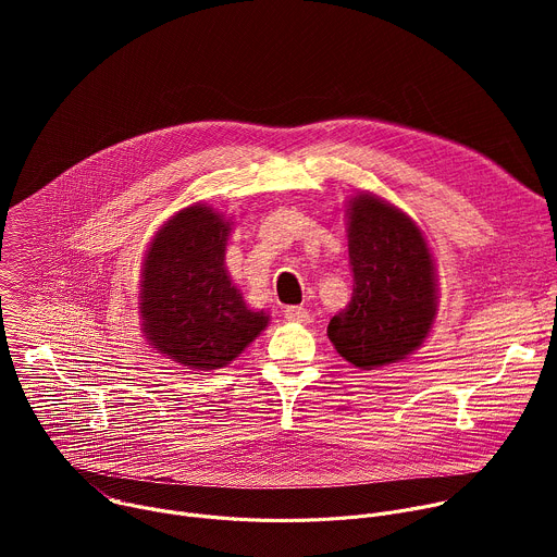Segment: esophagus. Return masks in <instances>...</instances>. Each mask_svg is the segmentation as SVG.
Returning <instances> with one entry per match:
<instances>
[{"label": "esophagus", "instance_id": "34e87169", "mask_svg": "<svg viewBox=\"0 0 557 557\" xmlns=\"http://www.w3.org/2000/svg\"><path fill=\"white\" fill-rule=\"evenodd\" d=\"M284 317L288 322H308V310L301 306H286Z\"/></svg>", "mask_w": 557, "mask_h": 557}]
</instances>
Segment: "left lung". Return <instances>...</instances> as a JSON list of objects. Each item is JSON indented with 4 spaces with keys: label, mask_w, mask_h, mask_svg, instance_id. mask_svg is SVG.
Wrapping results in <instances>:
<instances>
[{
    "label": "left lung",
    "mask_w": 557,
    "mask_h": 557,
    "mask_svg": "<svg viewBox=\"0 0 557 557\" xmlns=\"http://www.w3.org/2000/svg\"><path fill=\"white\" fill-rule=\"evenodd\" d=\"M352 297L329 339L352 366L372 370L417 350L436 314V277L421 228L399 209L361 194L350 205Z\"/></svg>",
    "instance_id": "obj_1"
}]
</instances>
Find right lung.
Masks as SVG:
<instances>
[{"label":"right lung","instance_id":"add662e5","mask_svg":"<svg viewBox=\"0 0 557 557\" xmlns=\"http://www.w3.org/2000/svg\"><path fill=\"white\" fill-rule=\"evenodd\" d=\"M228 226L209 207H187L156 233L145 258L143 333L156 350L194 370L226 366L269 324L224 269Z\"/></svg>","mask_w":557,"mask_h":557}]
</instances>
